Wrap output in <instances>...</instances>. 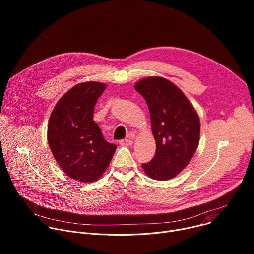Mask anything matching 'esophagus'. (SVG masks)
<instances>
[{"mask_svg": "<svg viewBox=\"0 0 254 254\" xmlns=\"http://www.w3.org/2000/svg\"><path fill=\"white\" fill-rule=\"evenodd\" d=\"M120 144L121 146H131L132 140L131 138H124L120 140Z\"/></svg>", "mask_w": 254, "mask_h": 254, "instance_id": "obj_1", "label": "esophagus"}]
</instances>
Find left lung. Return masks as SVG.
Listing matches in <instances>:
<instances>
[{
	"label": "left lung",
	"mask_w": 254,
	"mask_h": 254,
	"mask_svg": "<svg viewBox=\"0 0 254 254\" xmlns=\"http://www.w3.org/2000/svg\"><path fill=\"white\" fill-rule=\"evenodd\" d=\"M134 88L148 104L156 139L154 158L141 167L152 179L174 178L188 165L198 147V115L184 93L166 78H144Z\"/></svg>",
	"instance_id": "8db88e82"
}]
</instances>
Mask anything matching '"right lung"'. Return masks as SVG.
Instances as JSON below:
<instances>
[{
  "label": "right lung",
  "instance_id": "1",
  "mask_svg": "<svg viewBox=\"0 0 254 254\" xmlns=\"http://www.w3.org/2000/svg\"><path fill=\"white\" fill-rule=\"evenodd\" d=\"M104 89L103 83L93 81L73 86L59 99L48 124V142L58 165L70 178L85 183L102 175L117 149L92 120Z\"/></svg>",
  "mask_w": 254,
  "mask_h": 254
}]
</instances>
